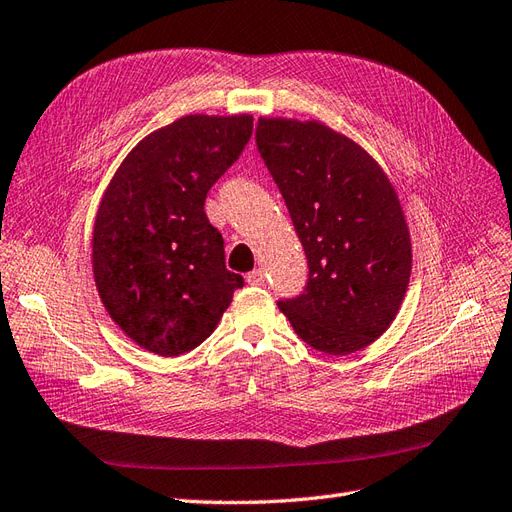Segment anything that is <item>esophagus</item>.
<instances>
[{"label": "esophagus", "instance_id": "obj_1", "mask_svg": "<svg viewBox=\"0 0 512 512\" xmlns=\"http://www.w3.org/2000/svg\"><path fill=\"white\" fill-rule=\"evenodd\" d=\"M264 281H266L264 270H253V272L246 274V283L248 285H264Z\"/></svg>", "mask_w": 512, "mask_h": 512}]
</instances>
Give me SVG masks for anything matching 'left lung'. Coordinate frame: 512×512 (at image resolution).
I'll return each instance as SVG.
<instances>
[{"label":"left lung","instance_id":"8db88e82","mask_svg":"<svg viewBox=\"0 0 512 512\" xmlns=\"http://www.w3.org/2000/svg\"><path fill=\"white\" fill-rule=\"evenodd\" d=\"M255 138L309 266L303 294L279 309L311 348L357 352L387 331L409 287L398 194L368 151L318 121L259 119Z\"/></svg>","mask_w":512,"mask_h":512}]
</instances>
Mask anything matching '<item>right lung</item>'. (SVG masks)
Instances as JSON below:
<instances>
[{"instance_id": "add662e5", "label": "right lung", "mask_w": 512, "mask_h": 512, "mask_svg": "<svg viewBox=\"0 0 512 512\" xmlns=\"http://www.w3.org/2000/svg\"><path fill=\"white\" fill-rule=\"evenodd\" d=\"M251 134V114L183 116L140 140L103 194L95 283L110 318L144 350L177 357L203 344L244 285L203 205Z\"/></svg>"}]
</instances>
